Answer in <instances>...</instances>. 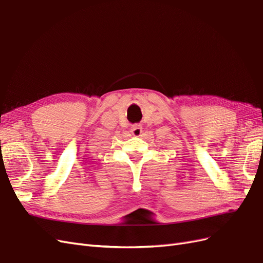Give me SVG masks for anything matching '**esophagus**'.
Wrapping results in <instances>:
<instances>
[{
	"label": "esophagus",
	"instance_id": "obj_1",
	"mask_svg": "<svg viewBox=\"0 0 263 263\" xmlns=\"http://www.w3.org/2000/svg\"><path fill=\"white\" fill-rule=\"evenodd\" d=\"M141 133H142V127H141L140 125H138V124H135V125H133V126H132V128H130V134L133 135V136H135V137H139L140 135H141Z\"/></svg>",
	"mask_w": 263,
	"mask_h": 263
}]
</instances>
